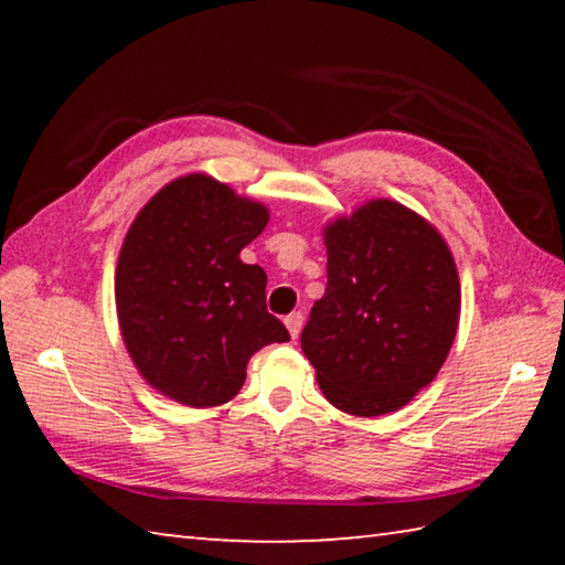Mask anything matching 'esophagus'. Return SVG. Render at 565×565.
Returning a JSON list of instances; mask_svg holds the SVG:
<instances>
[{"label":"esophagus","mask_w":565,"mask_h":565,"mask_svg":"<svg viewBox=\"0 0 565 565\" xmlns=\"http://www.w3.org/2000/svg\"><path fill=\"white\" fill-rule=\"evenodd\" d=\"M284 323H286V329H289L291 339H294V341L299 339V333H301V329H303V317H301V313H289V317L284 319Z\"/></svg>","instance_id":"esophagus-1"}]
</instances>
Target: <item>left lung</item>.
<instances>
[{
	"instance_id": "8db88e82",
	"label": "left lung",
	"mask_w": 565,
	"mask_h": 565,
	"mask_svg": "<svg viewBox=\"0 0 565 565\" xmlns=\"http://www.w3.org/2000/svg\"><path fill=\"white\" fill-rule=\"evenodd\" d=\"M327 291L301 351L331 406L351 416L404 408L454 347L461 281L441 232L394 199L323 224Z\"/></svg>"
}]
</instances>
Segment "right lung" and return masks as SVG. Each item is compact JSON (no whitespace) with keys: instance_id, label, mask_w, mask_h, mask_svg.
<instances>
[{"instance_id":"1","label":"right lung","mask_w":565,"mask_h":565,"mask_svg":"<svg viewBox=\"0 0 565 565\" xmlns=\"http://www.w3.org/2000/svg\"><path fill=\"white\" fill-rule=\"evenodd\" d=\"M266 224L269 209L204 171L169 181L134 216L114 299L129 359L161 396L222 406L256 351L289 341L266 311V271L238 256Z\"/></svg>"}]
</instances>
